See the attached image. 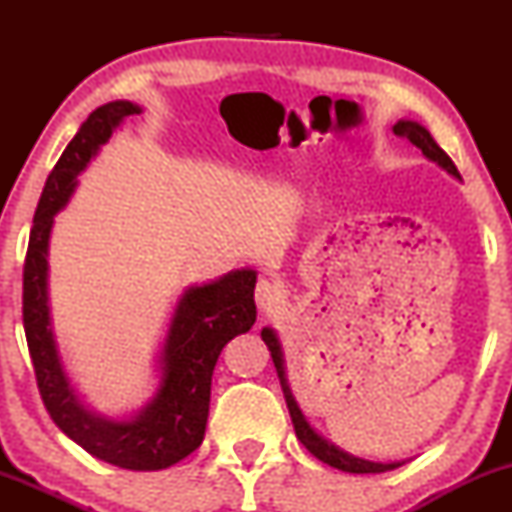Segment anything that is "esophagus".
<instances>
[{
	"mask_svg": "<svg viewBox=\"0 0 512 512\" xmlns=\"http://www.w3.org/2000/svg\"><path fill=\"white\" fill-rule=\"evenodd\" d=\"M255 303L262 313L272 310L276 303H279V289L272 284L269 279H260L257 281V289H255Z\"/></svg>",
	"mask_w": 512,
	"mask_h": 512,
	"instance_id": "1",
	"label": "esophagus"
}]
</instances>
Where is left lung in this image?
Segmentation results:
<instances>
[{"label":"left lung","instance_id":"obj_1","mask_svg":"<svg viewBox=\"0 0 512 512\" xmlns=\"http://www.w3.org/2000/svg\"><path fill=\"white\" fill-rule=\"evenodd\" d=\"M392 132L397 134V137H404L409 144H414L416 149L424 154L428 161H433L436 166H440L445 170V173L452 175L455 180H460V173H457L455 163L450 161V156L445 154L443 149L436 144V139L431 137V132L421 125V122H414V120H399L397 125H392ZM262 339L264 344L269 346V354H272V361H274V368H276V375H279V383H281V390H284V399H286V407H289V414H291V421H293V428H296V436L301 443L308 448L317 460H322L325 464H330L334 469H342V472H351V474H380V472H390V469H397L402 467L404 460H397V462H375V460H366V457H358V455H351V452H346L339 448V445H334L332 440H327L322 433H317L313 424H310L308 419H305L303 409L298 407L296 397H293V390L289 385V375H286V358H284V346H281V339L279 334H276L274 327H262Z\"/></svg>","mask_w":512,"mask_h":512}]
</instances>
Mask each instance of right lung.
<instances>
[{
	"mask_svg": "<svg viewBox=\"0 0 512 512\" xmlns=\"http://www.w3.org/2000/svg\"><path fill=\"white\" fill-rule=\"evenodd\" d=\"M142 108L132 101L105 103L88 115L48 175L33 216L23 267V330L40 395L52 421L98 460L134 472H156L195 452L204 440L211 373L221 349L257 320L252 267L185 286L168 317L154 356V395L127 416H105L86 402L69 375L57 344L50 305V236L79 175L101 154L113 132Z\"/></svg>",
	"mask_w": 512,
	"mask_h": 512,
	"instance_id": "1",
	"label": "right lung"
}]
</instances>
